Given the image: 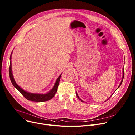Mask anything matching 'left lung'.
Returning <instances> with one entry per match:
<instances>
[{
  "label": "left lung",
  "instance_id": "obj_1",
  "mask_svg": "<svg viewBox=\"0 0 135 135\" xmlns=\"http://www.w3.org/2000/svg\"><path fill=\"white\" fill-rule=\"evenodd\" d=\"M124 69H123V77H122V81H121V83H120V84H119V86L118 87V88H117V89H118V88H119V87L120 86V85H122V82H123V78H124ZM76 96H77V97H78V98L79 99H80L81 101L82 102H84V101H83V100H82L81 99L79 98V97L78 96V95L77 93H76ZM111 96H112V95H111ZM108 99H107V100H108Z\"/></svg>",
  "mask_w": 135,
  "mask_h": 135
}]
</instances>
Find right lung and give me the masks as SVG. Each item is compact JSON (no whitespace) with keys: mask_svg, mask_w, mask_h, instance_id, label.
Instances as JSON below:
<instances>
[{"mask_svg":"<svg viewBox=\"0 0 135 135\" xmlns=\"http://www.w3.org/2000/svg\"><path fill=\"white\" fill-rule=\"evenodd\" d=\"M11 55H12V53L10 55V67H9V75H10V78L13 86L27 100H28L37 102H46V101L50 100L55 95L57 91V88H58L60 80L62 74L58 77L55 83L54 86L52 88L49 92L46 94H38V93H33L28 92L24 91V89H23L22 88H21L16 84V81H15V79L12 73L11 61Z\"/></svg>","mask_w":135,"mask_h":135,"instance_id":"1","label":"right lung"}]
</instances>
